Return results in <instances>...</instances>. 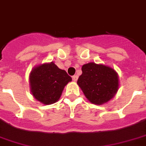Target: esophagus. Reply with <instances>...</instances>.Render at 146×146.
Instances as JSON below:
<instances>
[{"mask_svg": "<svg viewBox=\"0 0 146 146\" xmlns=\"http://www.w3.org/2000/svg\"><path fill=\"white\" fill-rule=\"evenodd\" d=\"M78 80V76L75 75V76H73V80L74 81V82H76Z\"/></svg>", "mask_w": 146, "mask_h": 146, "instance_id": "obj_1", "label": "esophagus"}]
</instances>
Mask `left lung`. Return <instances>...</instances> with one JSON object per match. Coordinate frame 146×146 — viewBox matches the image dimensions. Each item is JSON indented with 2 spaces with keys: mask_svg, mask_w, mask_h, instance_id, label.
<instances>
[{
  "mask_svg": "<svg viewBox=\"0 0 146 146\" xmlns=\"http://www.w3.org/2000/svg\"><path fill=\"white\" fill-rule=\"evenodd\" d=\"M77 84L87 98L96 105L107 103L117 93L119 77L113 68L103 64L89 63L82 66Z\"/></svg>",
  "mask_w": 146,
  "mask_h": 146,
  "instance_id": "8db88e82",
  "label": "left lung"
}]
</instances>
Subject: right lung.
Here are the masks:
<instances>
[{
  "label": "right lung",
  "mask_w": 146,
  "mask_h": 146,
  "mask_svg": "<svg viewBox=\"0 0 146 146\" xmlns=\"http://www.w3.org/2000/svg\"><path fill=\"white\" fill-rule=\"evenodd\" d=\"M71 80L66 72L53 62L37 66L30 74L31 93L36 100L45 105L57 102L65 86Z\"/></svg>",
  "instance_id": "right-lung-1"
}]
</instances>
